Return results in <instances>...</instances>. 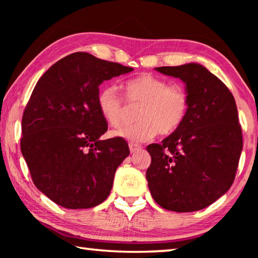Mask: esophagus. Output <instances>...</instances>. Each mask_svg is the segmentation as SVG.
I'll list each match as a JSON object with an SVG mask.
<instances>
[{"mask_svg":"<svg viewBox=\"0 0 258 258\" xmlns=\"http://www.w3.org/2000/svg\"><path fill=\"white\" fill-rule=\"evenodd\" d=\"M128 147H130V151H131V154H134V152H137V151H139V150H141V149H142V147H141V146L135 145V143H130Z\"/></svg>","mask_w":258,"mask_h":258,"instance_id":"34e87169","label":"esophagus"}]
</instances>
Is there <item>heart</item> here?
<instances>
[{
    "label": "heart",
    "mask_w": 258,
    "mask_h": 258,
    "mask_svg": "<svg viewBox=\"0 0 258 258\" xmlns=\"http://www.w3.org/2000/svg\"><path fill=\"white\" fill-rule=\"evenodd\" d=\"M125 101L139 106L138 123L113 131L112 137L130 142H146L159 132L168 135L180 128L189 110L190 98L182 85H169L167 81L151 74H141L124 82ZM97 104L100 115L111 127L123 124L127 107L113 85L100 89Z\"/></svg>",
    "instance_id": "b5f03b06"
}]
</instances>
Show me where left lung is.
<instances>
[{
    "label": "left lung",
    "mask_w": 258,
    "mask_h": 258,
    "mask_svg": "<svg viewBox=\"0 0 258 258\" xmlns=\"http://www.w3.org/2000/svg\"><path fill=\"white\" fill-rule=\"evenodd\" d=\"M185 84L190 104L180 128L147 147L150 194L167 211L196 212L232 185L242 150L238 109L230 90L199 63L155 68Z\"/></svg>",
    "instance_id": "obj_1"
}]
</instances>
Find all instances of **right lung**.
Listing matches in <instances>:
<instances>
[{"label":"right lung","instance_id":"obj_1","mask_svg":"<svg viewBox=\"0 0 258 258\" xmlns=\"http://www.w3.org/2000/svg\"><path fill=\"white\" fill-rule=\"evenodd\" d=\"M133 68L86 52L64 56L45 72L23 115L21 152L35 186L59 206L91 208L107 199L130 155L124 139L100 140L99 85Z\"/></svg>","mask_w":258,"mask_h":258}]
</instances>
